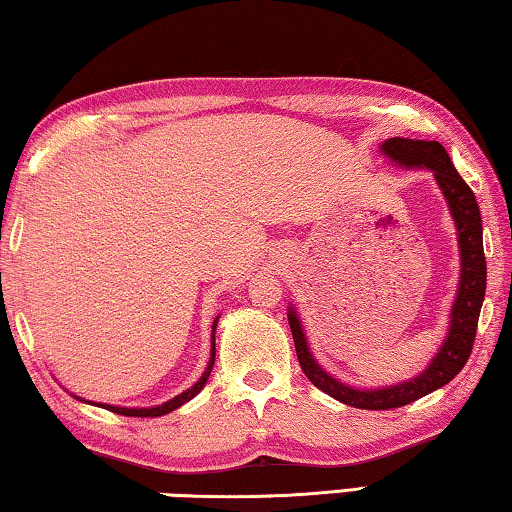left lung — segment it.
Returning a JSON list of instances; mask_svg holds the SVG:
<instances>
[{
    "label": "left lung",
    "instance_id": "left-lung-1",
    "mask_svg": "<svg viewBox=\"0 0 512 512\" xmlns=\"http://www.w3.org/2000/svg\"><path fill=\"white\" fill-rule=\"evenodd\" d=\"M381 153L388 160L400 164V167H427L433 173L440 192L447 198L449 212H452V219L456 223L458 246H461V280H458L456 300L452 305V314H449L452 320H449L445 343L440 345V350L429 361V366L418 377L406 379L402 384L370 388V391H366V388L361 391V388L343 384V381L327 375L318 366L307 348V339L305 332H302V323L298 320L296 309L289 307V327L293 343H296L300 368L307 379L320 391L334 397V400L354 406V409L368 411L397 409V406L411 404L424 395L438 391L440 386L449 384L463 370L467 359H470L485 296V255L479 203H476L472 189L458 176L443 144L391 137V140L381 144Z\"/></svg>",
    "mask_w": 512,
    "mask_h": 512
}]
</instances>
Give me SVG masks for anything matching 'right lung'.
I'll return each mask as SVG.
<instances>
[{
	"instance_id": "obj_1",
	"label": "right lung",
	"mask_w": 512,
	"mask_h": 512,
	"mask_svg": "<svg viewBox=\"0 0 512 512\" xmlns=\"http://www.w3.org/2000/svg\"><path fill=\"white\" fill-rule=\"evenodd\" d=\"M216 320H219V318H216ZM216 320H214V325H212V354H210V363H207L203 377L198 379L192 388H187L185 393L176 395V397H173V400H169V402H164V404H160V406H153V409H126V406H110V404H97V406H101V409H108V411H112V413H117V415H131V418H160V415H167V413H171V411H176L178 406H183L185 402L192 400V397H196L198 393L203 391V386L207 384V377H210L212 366H214V354H216V348H214Z\"/></svg>"
}]
</instances>
